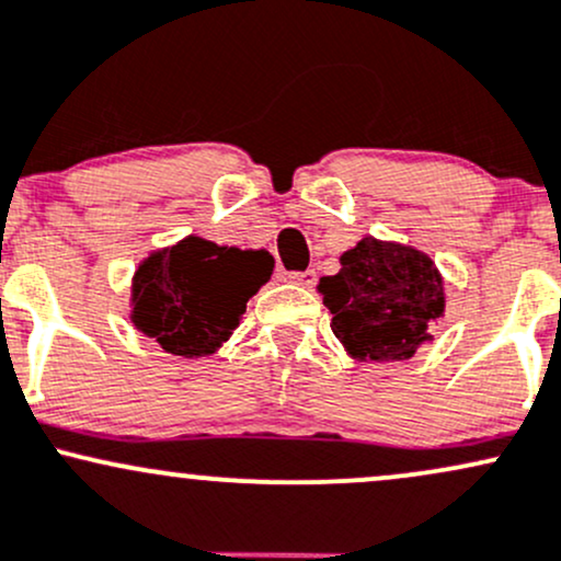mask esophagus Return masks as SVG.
<instances>
[{"mask_svg": "<svg viewBox=\"0 0 561 561\" xmlns=\"http://www.w3.org/2000/svg\"><path fill=\"white\" fill-rule=\"evenodd\" d=\"M288 280L297 283V286L312 288L314 280H318V275H314V270H305V273H288Z\"/></svg>", "mask_w": 561, "mask_h": 561, "instance_id": "esophagus-1", "label": "esophagus"}]
</instances>
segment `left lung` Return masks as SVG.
Segmentation results:
<instances>
[{
    "label": "left lung",
    "mask_w": 561,
    "mask_h": 561,
    "mask_svg": "<svg viewBox=\"0 0 561 561\" xmlns=\"http://www.w3.org/2000/svg\"><path fill=\"white\" fill-rule=\"evenodd\" d=\"M339 262L342 270L320 278L318 294L352 360H408L432 342V323L445 314V280L430 254L365 236Z\"/></svg>",
    "instance_id": "left-lung-1"
}]
</instances>
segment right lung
I'll return each instance as SVG.
<instances>
[{
	"instance_id": "1",
	"label": "right lung",
	"mask_w": 561,
	"mask_h": 561,
	"mask_svg": "<svg viewBox=\"0 0 561 561\" xmlns=\"http://www.w3.org/2000/svg\"><path fill=\"white\" fill-rule=\"evenodd\" d=\"M270 275L273 256L264 249L243 251L187 236L137 264L129 318L169 355H214Z\"/></svg>"
}]
</instances>
